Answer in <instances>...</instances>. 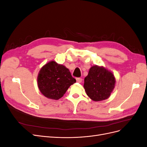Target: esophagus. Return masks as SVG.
<instances>
[{"mask_svg":"<svg viewBox=\"0 0 147 147\" xmlns=\"http://www.w3.org/2000/svg\"><path fill=\"white\" fill-rule=\"evenodd\" d=\"M76 80H77V82H78V83H82V78H76Z\"/></svg>","mask_w":147,"mask_h":147,"instance_id":"obj_1","label":"esophagus"}]
</instances>
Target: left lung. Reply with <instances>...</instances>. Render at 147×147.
<instances>
[{"label": "left lung", "instance_id": "left-lung-1", "mask_svg": "<svg viewBox=\"0 0 147 147\" xmlns=\"http://www.w3.org/2000/svg\"><path fill=\"white\" fill-rule=\"evenodd\" d=\"M115 85L113 74L104 67H91L84 78V88L88 97L94 101L108 99Z\"/></svg>", "mask_w": 147, "mask_h": 147}]
</instances>
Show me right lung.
<instances>
[{"label": "right lung", "instance_id": "1", "mask_svg": "<svg viewBox=\"0 0 147 147\" xmlns=\"http://www.w3.org/2000/svg\"><path fill=\"white\" fill-rule=\"evenodd\" d=\"M76 82L69 70L55 61L49 62L41 68L38 74L37 84L40 91L48 99L58 100L70 86Z\"/></svg>", "mask_w": 147, "mask_h": 147}]
</instances>
